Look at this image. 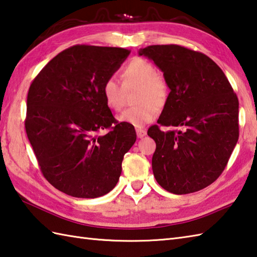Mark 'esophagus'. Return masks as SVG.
I'll list each match as a JSON object with an SVG mask.
<instances>
[{"label": "esophagus", "instance_id": "34e87169", "mask_svg": "<svg viewBox=\"0 0 257 257\" xmlns=\"http://www.w3.org/2000/svg\"><path fill=\"white\" fill-rule=\"evenodd\" d=\"M136 133H137L138 138H144L145 136L147 135V130L144 128H137L136 129Z\"/></svg>", "mask_w": 257, "mask_h": 257}]
</instances>
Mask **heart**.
I'll use <instances>...</instances> for the list:
<instances>
[{
  "mask_svg": "<svg viewBox=\"0 0 257 257\" xmlns=\"http://www.w3.org/2000/svg\"><path fill=\"white\" fill-rule=\"evenodd\" d=\"M118 81L109 77L101 86V95L106 106L113 111H119L123 106L124 90L136 88L134 103L136 106L125 109L118 116V121L140 128L156 119L158 107L161 108L168 100V84L166 79L156 73V67L149 61L134 57L120 69Z\"/></svg>",
  "mask_w": 257,
  "mask_h": 257,
  "instance_id": "heart-1",
  "label": "heart"
}]
</instances>
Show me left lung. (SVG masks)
Here are the masks:
<instances>
[{"label":"left lung","instance_id":"left-lung-1","mask_svg":"<svg viewBox=\"0 0 257 257\" xmlns=\"http://www.w3.org/2000/svg\"><path fill=\"white\" fill-rule=\"evenodd\" d=\"M168 84V100L151 125L156 141L152 171L161 187L174 194L206 188L221 176L238 140V99L225 74L204 54L180 45L141 48Z\"/></svg>","mask_w":257,"mask_h":257}]
</instances>
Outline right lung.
Here are the masks:
<instances>
[{
    "label": "right lung",
    "instance_id": "add662e5",
    "mask_svg": "<svg viewBox=\"0 0 257 257\" xmlns=\"http://www.w3.org/2000/svg\"><path fill=\"white\" fill-rule=\"evenodd\" d=\"M130 51L75 45L48 62L27 94L25 129L43 176L75 198L94 199L116 187L137 139L118 122L101 95ZM103 130L106 134L99 135Z\"/></svg>",
    "mask_w": 257,
    "mask_h": 257
}]
</instances>
